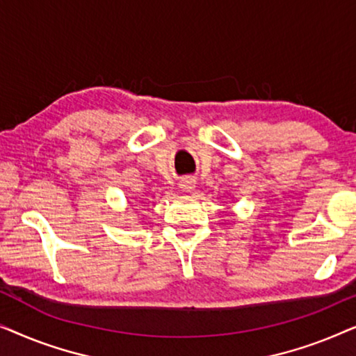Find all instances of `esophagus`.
Segmentation results:
<instances>
[{
    "mask_svg": "<svg viewBox=\"0 0 356 356\" xmlns=\"http://www.w3.org/2000/svg\"><path fill=\"white\" fill-rule=\"evenodd\" d=\"M196 188V181H194L193 178H183L181 181H179V189L184 193H189L193 191V189Z\"/></svg>",
    "mask_w": 356,
    "mask_h": 356,
    "instance_id": "1",
    "label": "esophagus"
}]
</instances>
